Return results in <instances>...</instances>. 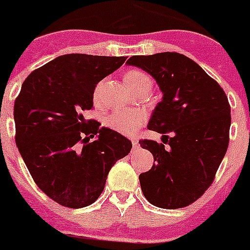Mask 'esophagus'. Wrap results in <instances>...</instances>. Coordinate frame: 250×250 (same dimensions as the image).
Listing matches in <instances>:
<instances>
[{
    "label": "esophagus",
    "instance_id": "1",
    "mask_svg": "<svg viewBox=\"0 0 250 250\" xmlns=\"http://www.w3.org/2000/svg\"><path fill=\"white\" fill-rule=\"evenodd\" d=\"M131 142H132V146H134L135 148H136L137 145H139V140H137L136 137H132V139H131Z\"/></svg>",
    "mask_w": 250,
    "mask_h": 250
}]
</instances>
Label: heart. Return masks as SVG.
I'll return each mask as SVG.
<instances>
[{"label": "heart", "mask_w": 250, "mask_h": 250, "mask_svg": "<svg viewBox=\"0 0 250 250\" xmlns=\"http://www.w3.org/2000/svg\"><path fill=\"white\" fill-rule=\"evenodd\" d=\"M145 78L149 77L146 73L137 70L127 71L125 76H124V81H125L127 87L145 80ZM145 119H146V115H145L144 111L139 110V109H134V110H115L106 116L104 124H105V126L108 129L119 132V134L132 135L144 124Z\"/></svg>", "instance_id": "heart-1"}]
</instances>
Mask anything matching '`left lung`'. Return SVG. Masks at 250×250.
Returning a JSON list of instances; mask_svg holds the SVG:
<instances>
[{"label":"left lung","instance_id":"8db88e82","mask_svg":"<svg viewBox=\"0 0 250 250\" xmlns=\"http://www.w3.org/2000/svg\"><path fill=\"white\" fill-rule=\"evenodd\" d=\"M162 91L147 129L163 144L141 140L154 163L139 177L145 198L157 208H180L203 196L215 179L229 142L230 106L221 85L179 52L132 56Z\"/></svg>","mask_w":250,"mask_h":250}]
</instances>
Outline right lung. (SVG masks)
<instances>
[{
	"label": "right lung",
	"instance_id": "add662e5",
	"mask_svg": "<svg viewBox=\"0 0 250 250\" xmlns=\"http://www.w3.org/2000/svg\"><path fill=\"white\" fill-rule=\"evenodd\" d=\"M125 60L85 54L59 56L25 78L14 102L21 156L38 188L65 208L93 204L111 167L131 151L126 137L85 119L99 81Z\"/></svg>",
	"mask_w": 250,
	"mask_h": 250
}]
</instances>
